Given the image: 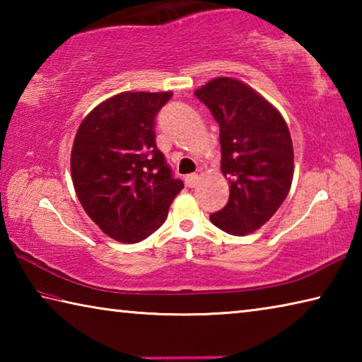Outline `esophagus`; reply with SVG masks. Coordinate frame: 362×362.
<instances>
[{"label":"esophagus","instance_id":"esophagus-1","mask_svg":"<svg viewBox=\"0 0 362 362\" xmlns=\"http://www.w3.org/2000/svg\"><path fill=\"white\" fill-rule=\"evenodd\" d=\"M198 182H199L198 174H189V175L185 177V183H187V187H189V188H194L196 185H198Z\"/></svg>","mask_w":362,"mask_h":362}]
</instances>
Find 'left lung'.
<instances>
[{
	"mask_svg": "<svg viewBox=\"0 0 362 362\" xmlns=\"http://www.w3.org/2000/svg\"><path fill=\"white\" fill-rule=\"evenodd\" d=\"M220 127L228 203L211 222L228 235L244 236L265 225L289 193L293 146L283 116L250 86L214 78L194 90Z\"/></svg>",
	"mask_w": 362,
	"mask_h": 362,
	"instance_id": "obj_1",
	"label": "left lung"
}]
</instances>
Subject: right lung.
<instances>
[{
	"label": "right lung",
	"instance_id": "add662e5",
	"mask_svg": "<svg viewBox=\"0 0 362 362\" xmlns=\"http://www.w3.org/2000/svg\"><path fill=\"white\" fill-rule=\"evenodd\" d=\"M173 93H121L83 119L71 180L83 209L119 243H139L164 223L182 192L155 142V118Z\"/></svg>",
	"mask_w": 362,
	"mask_h": 362
}]
</instances>
